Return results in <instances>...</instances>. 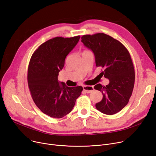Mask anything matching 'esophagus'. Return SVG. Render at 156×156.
<instances>
[{"label": "esophagus", "mask_w": 156, "mask_h": 156, "mask_svg": "<svg viewBox=\"0 0 156 156\" xmlns=\"http://www.w3.org/2000/svg\"><path fill=\"white\" fill-rule=\"evenodd\" d=\"M83 90L85 91V92L87 94L91 93L94 89L92 86H83Z\"/></svg>", "instance_id": "obj_1"}]
</instances>
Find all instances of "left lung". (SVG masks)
<instances>
[{
  "mask_svg": "<svg viewBox=\"0 0 156 156\" xmlns=\"http://www.w3.org/2000/svg\"><path fill=\"white\" fill-rule=\"evenodd\" d=\"M85 46L93 51L97 67L103 71L100 75L109 83L95 85L102 93L101 102L95 104L97 110L112 115L127 105L135 84L133 64L127 48L119 41L103 33L81 37Z\"/></svg>",
  "mask_w": 156,
  "mask_h": 156,
  "instance_id": "1",
  "label": "left lung"
}]
</instances>
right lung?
Returning a JSON list of instances; mask_svg holds the SVG:
<instances>
[{
  "instance_id": "1",
  "label": "right lung",
  "mask_w": 156,
  "mask_h": 156,
  "mask_svg": "<svg viewBox=\"0 0 156 156\" xmlns=\"http://www.w3.org/2000/svg\"><path fill=\"white\" fill-rule=\"evenodd\" d=\"M80 36L61 37L47 40L33 54L28 69V83L33 100L39 109L54 118H61L73 109L83 87H69L57 76L65 59Z\"/></svg>"
}]
</instances>
